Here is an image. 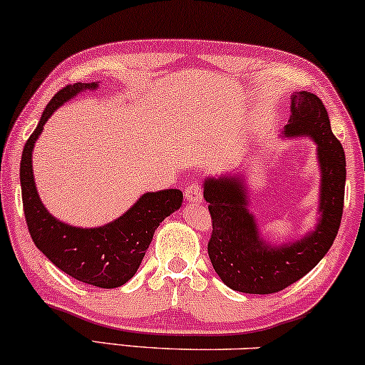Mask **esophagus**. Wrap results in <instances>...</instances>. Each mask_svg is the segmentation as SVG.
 <instances>
[{
	"label": "esophagus",
	"mask_w": 365,
	"mask_h": 365,
	"mask_svg": "<svg viewBox=\"0 0 365 365\" xmlns=\"http://www.w3.org/2000/svg\"><path fill=\"white\" fill-rule=\"evenodd\" d=\"M185 198L190 204H200L204 200V193H202V187L198 183H190L185 188Z\"/></svg>",
	"instance_id": "esophagus-1"
}]
</instances>
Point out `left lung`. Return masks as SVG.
I'll return each mask as SVG.
<instances>
[{
    "mask_svg": "<svg viewBox=\"0 0 365 365\" xmlns=\"http://www.w3.org/2000/svg\"><path fill=\"white\" fill-rule=\"evenodd\" d=\"M292 118L284 136H310L320 163V220L297 242L271 246L261 237L255 215L247 209L244 180L222 175L207 178L212 236L209 257L215 273L229 288L241 293L269 294L297 283L322 261L334 244L344 212L345 153L331 133L324 103L312 92L292 96Z\"/></svg>",
    "mask_w": 365,
    "mask_h": 365,
    "instance_id": "8db88e82",
    "label": "left lung"
}]
</instances>
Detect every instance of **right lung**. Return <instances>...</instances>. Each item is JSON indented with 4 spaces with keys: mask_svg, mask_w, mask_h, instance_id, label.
Listing matches in <instances>:
<instances>
[{
    "mask_svg": "<svg viewBox=\"0 0 365 365\" xmlns=\"http://www.w3.org/2000/svg\"><path fill=\"white\" fill-rule=\"evenodd\" d=\"M96 87L98 82H77L66 86L53 96L23 148L20 183L26 225L35 246L66 274L86 284L109 289L123 286L135 276L156 227L180 209L183 193L177 188L148 192L126 214L94 229L73 227L50 215L36 192L31 151L55 109L79 92Z\"/></svg>",
    "mask_w": 365,
    "mask_h": 365,
    "instance_id": "1",
    "label": "right lung"
}]
</instances>
